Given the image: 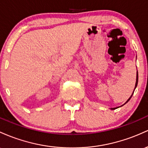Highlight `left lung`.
Listing matches in <instances>:
<instances>
[{
    "mask_svg": "<svg viewBox=\"0 0 148 148\" xmlns=\"http://www.w3.org/2000/svg\"><path fill=\"white\" fill-rule=\"evenodd\" d=\"M138 71H137V74H136V84H135V88H134V90H135V89L136 88V87H137V84H138ZM134 92H133V94H134ZM133 94H132V96H130V97L129 98V99H128V100L126 101V103L124 104H126L128 102V101H129V100H130L131 99V98H132V95H133ZM124 105H122V106H124ZM116 108H111V110H114V109H116Z\"/></svg>",
    "mask_w": 148,
    "mask_h": 148,
    "instance_id": "left-lung-1",
    "label": "left lung"
}]
</instances>
